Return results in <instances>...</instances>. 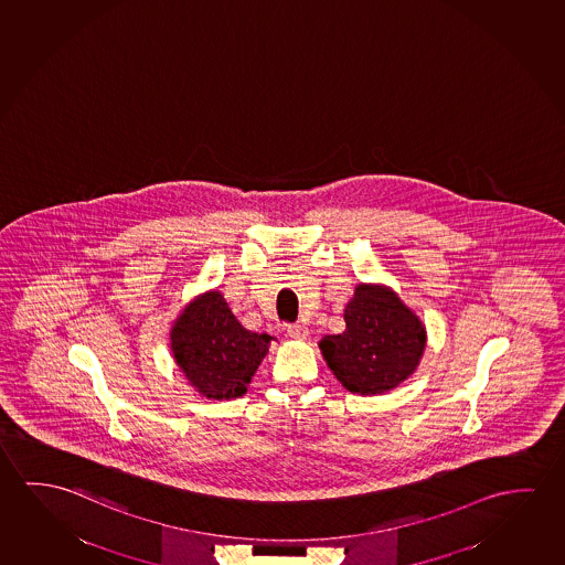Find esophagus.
<instances>
[{
    "label": "esophagus",
    "instance_id": "34e87169",
    "mask_svg": "<svg viewBox=\"0 0 565 565\" xmlns=\"http://www.w3.org/2000/svg\"><path fill=\"white\" fill-rule=\"evenodd\" d=\"M287 334L291 339L307 340L309 339V329L305 324H291V327H287Z\"/></svg>",
    "mask_w": 565,
    "mask_h": 565
}]
</instances>
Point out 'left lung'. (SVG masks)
Segmentation results:
<instances>
[{"label":"left lung","instance_id":"1","mask_svg":"<svg viewBox=\"0 0 565 565\" xmlns=\"http://www.w3.org/2000/svg\"><path fill=\"white\" fill-rule=\"evenodd\" d=\"M344 321V332L319 342L324 362L344 390L382 395L415 374L425 354V322L391 287L358 284Z\"/></svg>","mask_w":565,"mask_h":565}]
</instances>
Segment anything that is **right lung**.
<instances>
[{"mask_svg": "<svg viewBox=\"0 0 565 565\" xmlns=\"http://www.w3.org/2000/svg\"><path fill=\"white\" fill-rule=\"evenodd\" d=\"M269 342L266 332L244 329L217 289L185 305L170 330L175 364L193 390L213 401L243 397Z\"/></svg>", "mask_w": 565, "mask_h": 565, "instance_id": "obj_1", "label": "right lung"}]
</instances>
